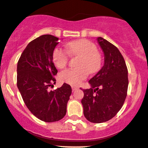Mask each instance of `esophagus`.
<instances>
[{"instance_id": "1", "label": "esophagus", "mask_w": 148, "mask_h": 148, "mask_svg": "<svg viewBox=\"0 0 148 148\" xmlns=\"http://www.w3.org/2000/svg\"><path fill=\"white\" fill-rule=\"evenodd\" d=\"M77 89V87H75V86H72V90H73V91H75V90H76Z\"/></svg>"}]
</instances>
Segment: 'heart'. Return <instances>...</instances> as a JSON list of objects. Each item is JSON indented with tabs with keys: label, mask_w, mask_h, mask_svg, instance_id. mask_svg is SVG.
<instances>
[{
	"label": "heart",
	"mask_w": 148,
	"mask_h": 148,
	"mask_svg": "<svg viewBox=\"0 0 148 148\" xmlns=\"http://www.w3.org/2000/svg\"><path fill=\"white\" fill-rule=\"evenodd\" d=\"M67 49L73 55H80L77 63L78 68H69L60 73L61 81L74 86H77L88 77L89 73H96L102 64L100 55L97 53V47L93 42L88 40L72 41L66 45ZM68 53L63 48L56 47L52 53L55 65L60 69L66 66L68 61Z\"/></svg>",
	"instance_id": "b5f03b06"
}]
</instances>
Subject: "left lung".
<instances>
[{
  "instance_id": "8db88e82",
  "label": "left lung",
  "mask_w": 148,
  "mask_h": 148,
  "mask_svg": "<svg viewBox=\"0 0 148 148\" xmlns=\"http://www.w3.org/2000/svg\"><path fill=\"white\" fill-rule=\"evenodd\" d=\"M97 42L104 53V65L83 90V114L88 121L104 123L112 119L123 107L128 87L127 68L117 47L101 37Z\"/></svg>"
}]
</instances>
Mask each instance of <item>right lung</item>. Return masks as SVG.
I'll use <instances>...</instances> for the list:
<instances>
[{
  "label": "right lung",
  "instance_id": "add662e5",
  "mask_svg": "<svg viewBox=\"0 0 148 148\" xmlns=\"http://www.w3.org/2000/svg\"><path fill=\"white\" fill-rule=\"evenodd\" d=\"M58 38L43 35L29 42L17 65V86L25 106L38 119L47 123L58 121L66 114L72 89L63 83L51 90L58 73L52 58Z\"/></svg>",
  "mask_w": 148,
  "mask_h": 148
}]
</instances>
